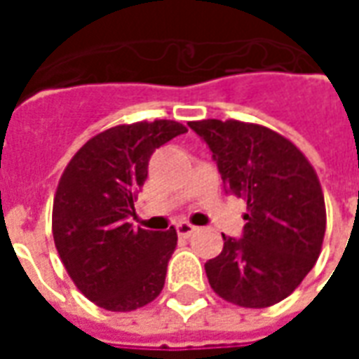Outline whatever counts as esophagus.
Returning a JSON list of instances; mask_svg holds the SVG:
<instances>
[{
  "mask_svg": "<svg viewBox=\"0 0 359 359\" xmlns=\"http://www.w3.org/2000/svg\"><path fill=\"white\" fill-rule=\"evenodd\" d=\"M194 231H196V226L187 223V221H180L179 225H177V233H179L180 238H188V236H192Z\"/></svg>",
  "mask_w": 359,
  "mask_h": 359,
  "instance_id": "obj_1",
  "label": "esophagus"
}]
</instances>
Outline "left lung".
Segmentation results:
<instances>
[{
  "mask_svg": "<svg viewBox=\"0 0 359 359\" xmlns=\"http://www.w3.org/2000/svg\"><path fill=\"white\" fill-rule=\"evenodd\" d=\"M210 146L229 194L248 202L241 238L205 264L211 288L242 308H269L300 285L321 254L325 200L306 156L267 126L192 121Z\"/></svg>",
  "mask_w": 359,
  "mask_h": 359,
  "instance_id": "left-lung-1",
  "label": "left lung"
}]
</instances>
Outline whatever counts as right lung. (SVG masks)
<instances>
[{
	"mask_svg": "<svg viewBox=\"0 0 359 359\" xmlns=\"http://www.w3.org/2000/svg\"><path fill=\"white\" fill-rule=\"evenodd\" d=\"M187 133L177 121L118 125L90 138L59 180L53 241L76 288L95 306L133 311L163 290L177 231L134 229V200L151 154Z\"/></svg>",
	"mask_w": 359,
	"mask_h": 359,
	"instance_id": "right-lung-1",
	"label": "right lung"
}]
</instances>
